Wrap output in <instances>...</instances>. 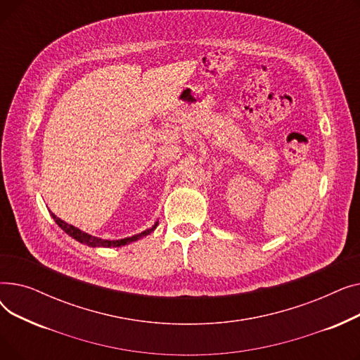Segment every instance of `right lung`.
Here are the masks:
<instances>
[{
    "label": "right lung",
    "mask_w": 360,
    "mask_h": 360,
    "mask_svg": "<svg viewBox=\"0 0 360 360\" xmlns=\"http://www.w3.org/2000/svg\"><path fill=\"white\" fill-rule=\"evenodd\" d=\"M51 216H52V219L55 220V223L58 224L60 228H61L67 235H70L72 239H75V240L83 243V245H87V247H91V248H118V247H124V245H128V243H131V242H136V240H139V239H141V238L150 235L151 232H153V231L158 228V224H159V220H158L153 226H151V228L143 231L141 233L132 235V236L124 238V239H113V240H110V239H102V238H96V236H93V235H89V233L80 231L79 228H75V226L65 223V221L61 220L60 217H56L53 213H51Z\"/></svg>",
    "instance_id": "add662e5"
}]
</instances>
